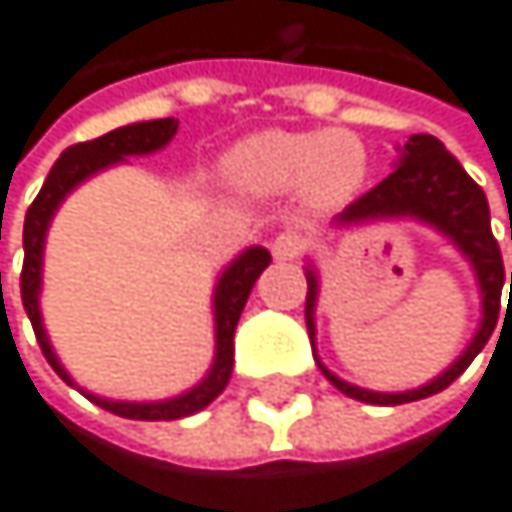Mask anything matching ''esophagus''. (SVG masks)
Instances as JSON below:
<instances>
[{"instance_id":"34e87169","label":"esophagus","mask_w":512,"mask_h":512,"mask_svg":"<svg viewBox=\"0 0 512 512\" xmlns=\"http://www.w3.org/2000/svg\"><path fill=\"white\" fill-rule=\"evenodd\" d=\"M270 248H273V258L276 261H294V258H301L304 239L298 233H279Z\"/></svg>"}]
</instances>
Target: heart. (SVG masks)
<instances>
[{
    "label": "heart",
    "mask_w": 512,
    "mask_h": 512,
    "mask_svg": "<svg viewBox=\"0 0 512 512\" xmlns=\"http://www.w3.org/2000/svg\"><path fill=\"white\" fill-rule=\"evenodd\" d=\"M230 181L248 193L298 187L313 202H338L365 178V150L347 131H261L227 156Z\"/></svg>",
    "instance_id": "1"
}]
</instances>
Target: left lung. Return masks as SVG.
I'll return each instance as SVG.
<instances>
[{
    "instance_id": "left-lung-1",
    "label": "left lung",
    "mask_w": 512,
    "mask_h": 512,
    "mask_svg": "<svg viewBox=\"0 0 512 512\" xmlns=\"http://www.w3.org/2000/svg\"><path fill=\"white\" fill-rule=\"evenodd\" d=\"M378 218H418V221L433 224L439 233H445L467 254L473 270H476L479 288H482V325L476 331L473 344L464 350V356L455 365L445 371V375H439L436 381H430L421 390L371 393V390H362V387L341 381L338 375H331V371L316 359L322 375L341 393H347L350 399L371 402V405H402V402H415V399H427L433 393H442L451 381H458L464 375L467 365L479 356V350L491 338V331H495L507 273H504V258H501L498 239L491 236V214H488V199H485L482 187L470 178V174L461 168V162L451 156L442 147V141H436L433 134H411L402 147V162L396 165V171L387 174L378 187L362 193L356 202H350L338 218V224H362V221H378ZM316 291H319L316 273L307 270L304 316H307L310 341L316 334V325H313Z\"/></svg>"
}]
</instances>
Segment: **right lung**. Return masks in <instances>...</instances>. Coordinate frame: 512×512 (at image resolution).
<instances>
[{"instance_id": "add662e5", "label": "right lung", "mask_w": 512, "mask_h": 512, "mask_svg": "<svg viewBox=\"0 0 512 512\" xmlns=\"http://www.w3.org/2000/svg\"><path fill=\"white\" fill-rule=\"evenodd\" d=\"M174 131H178V119H153V122H137V125H125L116 128L104 137H94V141L85 144H73L61 153V159L54 162V168L48 171V178L39 190V196L33 199V205L27 208V221H24V270H21V301L24 310L33 322L36 341L42 347V356L48 359V365L61 375L70 387V375L57 362L48 334L42 328V316H39V285H42V245H45V230L51 214L57 211V205L64 202V196L82 184L85 178H91L94 171H101L107 165L122 162L125 156H144L153 150H162ZM270 267V251L267 248H248L242 258H236L221 282L218 291H214V328H218V353H214V365L208 371V378L193 387L190 393L178 396V399H165V402H110V399H97L91 393H85L94 405H101L119 418H131V421H178L187 415H196L208 402H214L224 387L230 384L233 375V334H236V322L242 316V307L248 301V294L258 282V276Z\"/></svg>"}]
</instances>
